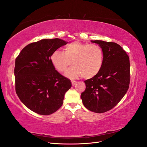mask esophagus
Here are the masks:
<instances>
[{
    "label": "esophagus",
    "instance_id": "1",
    "mask_svg": "<svg viewBox=\"0 0 147 147\" xmlns=\"http://www.w3.org/2000/svg\"><path fill=\"white\" fill-rule=\"evenodd\" d=\"M71 82H72V85H73V86L75 85V84H76L77 83V82H76V81H74V80H72V81H71Z\"/></svg>",
    "mask_w": 147,
    "mask_h": 147
}]
</instances>
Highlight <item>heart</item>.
Listing matches in <instances>:
<instances>
[{
  "label": "heart",
  "mask_w": 147,
  "mask_h": 147,
  "mask_svg": "<svg viewBox=\"0 0 147 147\" xmlns=\"http://www.w3.org/2000/svg\"><path fill=\"white\" fill-rule=\"evenodd\" d=\"M104 59V51L99 45L78 41L68 44L64 48V53L57 50L51 55L53 67L60 73L65 72L72 62L74 65L65 74L70 78L95 77L103 66Z\"/></svg>",
  "instance_id": "1"
}]
</instances>
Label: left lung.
Listing matches in <instances>:
<instances>
[{"mask_svg": "<svg viewBox=\"0 0 147 147\" xmlns=\"http://www.w3.org/2000/svg\"><path fill=\"white\" fill-rule=\"evenodd\" d=\"M98 44L104 54L103 66L95 77L84 82L86 89L81 94L85 107L95 113L112 109L127 92L130 83V62L126 52L118 44L91 40Z\"/></svg>", "mask_w": 147, "mask_h": 147, "instance_id": "left-lung-1", "label": "left lung"}]
</instances>
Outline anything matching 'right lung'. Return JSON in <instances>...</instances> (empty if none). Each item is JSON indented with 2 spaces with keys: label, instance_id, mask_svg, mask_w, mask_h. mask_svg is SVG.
<instances>
[{
  "label": "right lung",
  "instance_id": "obj_1",
  "mask_svg": "<svg viewBox=\"0 0 147 147\" xmlns=\"http://www.w3.org/2000/svg\"><path fill=\"white\" fill-rule=\"evenodd\" d=\"M67 42L59 38L31 43L15 60V90L20 100L34 112L48 115L63 104L65 93L72 86L70 80L55 70L53 52Z\"/></svg>",
  "mask_w": 147,
  "mask_h": 147
}]
</instances>
